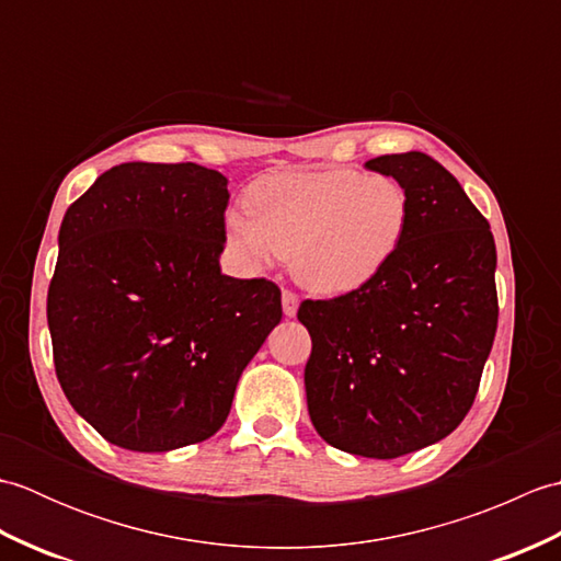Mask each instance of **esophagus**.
<instances>
[{"mask_svg": "<svg viewBox=\"0 0 561 561\" xmlns=\"http://www.w3.org/2000/svg\"><path fill=\"white\" fill-rule=\"evenodd\" d=\"M282 308H284V316L294 318L296 311H299V296H296V294L289 291V289H284V291H282Z\"/></svg>", "mask_w": 561, "mask_h": 561, "instance_id": "1", "label": "esophagus"}]
</instances>
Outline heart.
Returning <instances> with one entry per match:
<instances>
[{
  "instance_id": "b5f03b06",
  "label": "heart",
  "mask_w": 561,
  "mask_h": 561,
  "mask_svg": "<svg viewBox=\"0 0 561 561\" xmlns=\"http://www.w3.org/2000/svg\"><path fill=\"white\" fill-rule=\"evenodd\" d=\"M243 211L226 214V236L248 265L291 255L306 289L350 294L378 277L398 253L410 202L388 175L347 169L262 175L248 187Z\"/></svg>"
}]
</instances>
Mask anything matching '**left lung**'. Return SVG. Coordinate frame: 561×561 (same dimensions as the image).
I'll return each instance as SVG.
<instances>
[{
    "label": "left lung",
    "instance_id": "1",
    "mask_svg": "<svg viewBox=\"0 0 561 561\" xmlns=\"http://www.w3.org/2000/svg\"><path fill=\"white\" fill-rule=\"evenodd\" d=\"M410 202L398 253L366 287L304 301L308 414L330 446L390 460L446 438L478 396L496 335V245L480 209L422 151L366 161Z\"/></svg>",
    "mask_w": 561,
    "mask_h": 561
}]
</instances>
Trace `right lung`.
I'll list each match as a JSON object with an SVG mask.
<instances>
[{
  "label": "right lung",
  "mask_w": 561,
  "mask_h": 561,
  "mask_svg": "<svg viewBox=\"0 0 561 561\" xmlns=\"http://www.w3.org/2000/svg\"><path fill=\"white\" fill-rule=\"evenodd\" d=\"M226 185L197 163H121L59 226L47 289L57 380L115 446L165 453L217 434L279 325L277 284L221 274Z\"/></svg>",
  "instance_id": "1"
}]
</instances>
